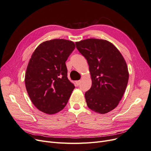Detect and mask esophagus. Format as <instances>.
I'll return each instance as SVG.
<instances>
[{"mask_svg": "<svg viewBox=\"0 0 151 151\" xmlns=\"http://www.w3.org/2000/svg\"><path fill=\"white\" fill-rule=\"evenodd\" d=\"M81 83V80H79V81H76V84H77V86H79V85H80Z\"/></svg>", "mask_w": 151, "mask_h": 151, "instance_id": "obj_1", "label": "esophagus"}]
</instances>
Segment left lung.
I'll return each mask as SVG.
<instances>
[{"label": "left lung", "instance_id": "left-lung-1", "mask_svg": "<svg viewBox=\"0 0 151 151\" xmlns=\"http://www.w3.org/2000/svg\"><path fill=\"white\" fill-rule=\"evenodd\" d=\"M76 45L88 63L92 79L91 88L85 93L87 105L101 114L113 110L122 99L129 81L125 60L106 40L86 39Z\"/></svg>", "mask_w": 151, "mask_h": 151}]
</instances>
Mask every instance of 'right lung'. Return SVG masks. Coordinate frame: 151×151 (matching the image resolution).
Returning <instances> with one entry per match:
<instances>
[{
	"label": "right lung",
	"instance_id": "1",
	"mask_svg": "<svg viewBox=\"0 0 151 151\" xmlns=\"http://www.w3.org/2000/svg\"><path fill=\"white\" fill-rule=\"evenodd\" d=\"M71 41L54 39L41 43L30 58L25 85L32 103L45 113H57L64 108L74 84L67 78L65 62L75 49Z\"/></svg>",
	"mask_w": 151,
	"mask_h": 151
}]
</instances>
